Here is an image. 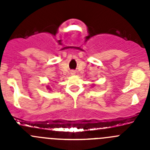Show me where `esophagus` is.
<instances>
[{"mask_svg":"<svg viewBox=\"0 0 150 150\" xmlns=\"http://www.w3.org/2000/svg\"><path fill=\"white\" fill-rule=\"evenodd\" d=\"M71 75H74V74H75V71H71Z\"/></svg>","mask_w":150,"mask_h":150,"instance_id":"esophagus-1","label":"esophagus"}]
</instances>
